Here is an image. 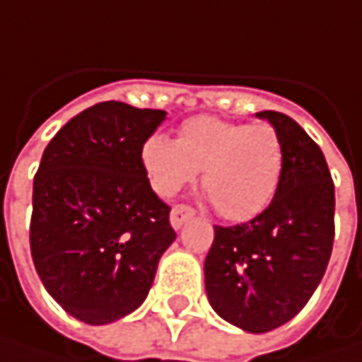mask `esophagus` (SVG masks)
Listing matches in <instances>:
<instances>
[{
	"instance_id": "esophagus-1",
	"label": "esophagus",
	"mask_w": 362,
	"mask_h": 362,
	"mask_svg": "<svg viewBox=\"0 0 362 362\" xmlns=\"http://www.w3.org/2000/svg\"><path fill=\"white\" fill-rule=\"evenodd\" d=\"M192 215H194V211H192L190 207H186V205H176V207L172 209V214H170V223H172L174 230H180L182 226H184Z\"/></svg>"
}]
</instances>
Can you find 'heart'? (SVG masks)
I'll use <instances>...</instances> for the list:
<instances>
[{"instance_id":"obj_1","label":"heart","mask_w":362,"mask_h":362,"mask_svg":"<svg viewBox=\"0 0 362 362\" xmlns=\"http://www.w3.org/2000/svg\"><path fill=\"white\" fill-rule=\"evenodd\" d=\"M141 165L159 197H174L197 178L217 214L247 221L274 201L284 172L281 139L272 124H236L214 115L186 119L172 141L151 134L141 147Z\"/></svg>"}]
</instances>
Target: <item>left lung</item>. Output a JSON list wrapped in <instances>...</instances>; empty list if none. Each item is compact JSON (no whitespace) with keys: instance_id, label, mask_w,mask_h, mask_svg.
Here are the masks:
<instances>
[{"instance_id":"left-lung-1","label":"left lung","mask_w":362,"mask_h":362,"mask_svg":"<svg viewBox=\"0 0 362 362\" xmlns=\"http://www.w3.org/2000/svg\"><path fill=\"white\" fill-rule=\"evenodd\" d=\"M281 139L284 172L269 207L247 223L215 226L205 259L214 311L248 334H265L303 311L334 245V182L311 136L288 115L259 112Z\"/></svg>"}]
</instances>
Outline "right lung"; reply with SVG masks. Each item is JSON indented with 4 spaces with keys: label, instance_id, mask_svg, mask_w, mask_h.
<instances>
[{
    "label": "right lung",
    "instance_id": "right-lung-1",
    "mask_svg": "<svg viewBox=\"0 0 362 362\" xmlns=\"http://www.w3.org/2000/svg\"><path fill=\"white\" fill-rule=\"evenodd\" d=\"M163 110L119 101L72 117L47 145L33 184L30 255L53 300L88 325L136 311L176 240L141 147Z\"/></svg>",
    "mask_w": 362,
    "mask_h": 362
}]
</instances>
